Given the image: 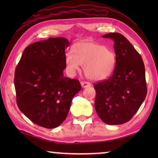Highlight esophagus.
Returning a JSON list of instances; mask_svg holds the SVG:
<instances>
[{"label": "esophagus", "instance_id": "34e87169", "mask_svg": "<svg viewBox=\"0 0 158 158\" xmlns=\"http://www.w3.org/2000/svg\"><path fill=\"white\" fill-rule=\"evenodd\" d=\"M81 85L82 88H87V87H90V85H91V84L89 82H86V81H81Z\"/></svg>", "mask_w": 158, "mask_h": 158}]
</instances>
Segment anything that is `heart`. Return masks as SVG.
Masks as SVG:
<instances>
[{
    "label": "heart",
    "instance_id": "1",
    "mask_svg": "<svg viewBox=\"0 0 158 158\" xmlns=\"http://www.w3.org/2000/svg\"><path fill=\"white\" fill-rule=\"evenodd\" d=\"M66 72L69 76L76 74L83 65L85 77L93 81L107 78L116 66V56L111 50L102 44L93 42L77 43L73 51L65 56Z\"/></svg>",
    "mask_w": 158,
    "mask_h": 158
}]
</instances>
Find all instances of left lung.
I'll return each mask as SVG.
<instances>
[{
  "instance_id": "1",
  "label": "left lung",
  "mask_w": 158,
  "mask_h": 158,
  "mask_svg": "<svg viewBox=\"0 0 158 158\" xmlns=\"http://www.w3.org/2000/svg\"><path fill=\"white\" fill-rule=\"evenodd\" d=\"M102 37L114 42L116 66L110 78L94 85L95 111L106 124H123L146 98L145 67L139 53L123 35L110 33Z\"/></svg>"
}]
</instances>
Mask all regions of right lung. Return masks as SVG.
I'll list each match as a JSON object with an SVG mask.
<instances>
[{
  "label": "right lung",
  "instance_id": "1",
  "mask_svg": "<svg viewBox=\"0 0 158 158\" xmlns=\"http://www.w3.org/2000/svg\"><path fill=\"white\" fill-rule=\"evenodd\" d=\"M65 37H50L26 48L15 69V86L20 111L48 129L65 121L72 100L81 89L77 79L65 77Z\"/></svg>",
  "mask_w": 158,
  "mask_h": 158
}]
</instances>
